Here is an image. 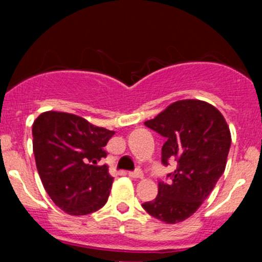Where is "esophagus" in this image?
<instances>
[{"instance_id": "1", "label": "esophagus", "mask_w": 262, "mask_h": 262, "mask_svg": "<svg viewBox=\"0 0 262 262\" xmlns=\"http://www.w3.org/2000/svg\"><path fill=\"white\" fill-rule=\"evenodd\" d=\"M128 175H129V178H132V179H143V172H142L141 170H137V171H134V172H129Z\"/></svg>"}]
</instances>
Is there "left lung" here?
<instances>
[{
	"mask_svg": "<svg viewBox=\"0 0 262 262\" xmlns=\"http://www.w3.org/2000/svg\"><path fill=\"white\" fill-rule=\"evenodd\" d=\"M144 125L165 137L162 163L178 162L168 184H158V195L143 208L166 224L185 221L199 209L226 170L231 132L216 107L196 99L168 105Z\"/></svg>",
	"mask_w": 262,
	"mask_h": 262,
	"instance_id": "8db88e82",
	"label": "left lung"
}]
</instances>
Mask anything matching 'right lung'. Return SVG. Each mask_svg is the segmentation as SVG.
<instances>
[{
    "label": "right lung",
    "instance_id": "obj_1",
    "mask_svg": "<svg viewBox=\"0 0 262 262\" xmlns=\"http://www.w3.org/2000/svg\"><path fill=\"white\" fill-rule=\"evenodd\" d=\"M114 130L96 126L81 116L41 113L33 124V150L46 191L71 215H86L106 204L113 181L104 147Z\"/></svg>",
    "mask_w": 262,
    "mask_h": 262
}]
</instances>
